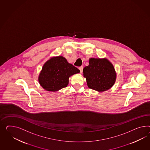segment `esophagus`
Masks as SVG:
<instances>
[{"instance_id":"34e87169","label":"esophagus","mask_w":150,"mask_h":150,"mask_svg":"<svg viewBox=\"0 0 150 150\" xmlns=\"http://www.w3.org/2000/svg\"><path fill=\"white\" fill-rule=\"evenodd\" d=\"M79 69V70H80V73H82V71H83V67H82V66H81V67H80Z\"/></svg>"}]
</instances>
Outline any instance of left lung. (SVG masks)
<instances>
[{
	"mask_svg": "<svg viewBox=\"0 0 150 150\" xmlns=\"http://www.w3.org/2000/svg\"><path fill=\"white\" fill-rule=\"evenodd\" d=\"M83 72L88 87L98 92L111 88L116 79L113 65L106 58H90L89 65L83 68Z\"/></svg>",
	"mask_w": 150,
	"mask_h": 150,
	"instance_id": "obj_1",
	"label": "left lung"
}]
</instances>
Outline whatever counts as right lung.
Wrapping results in <instances>:
<instances>
[{
	"label": "right lung",
	"mask_w": 150,
	"mask_h": 150,
	"mask_svg": "<svg viewBox=\"0 0 150 150\" xmlns=\"http://www.w3.org/2000/svg\"><path fill=\"white\" fill-rule=\"evenodd\" d=\"M79 73L80 70L69 63L64 57H53L43 65L38 80L44 89L56 92L66 87L69 77Z\"/></svg>",
	"instance_id": "add662e5"
}]
</instances>
